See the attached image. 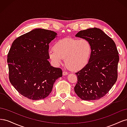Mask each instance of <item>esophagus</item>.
<instances>
[{
    "mask_svg": "<svg viewBox=\"0 0 127 127\" xmlns=\"http://www.w3.org/2000/svg\"><path fill=\"white\" fill-rule=\"evenodd\" d=\"M68 74V72H67V71H63V76H66V75H67Z\"/></svg>",
    "mask_w": 127,
    "mask_h": 127,
    "instance_id": "esophagus-1",
    "label": "esophagus"
}]
</instances>
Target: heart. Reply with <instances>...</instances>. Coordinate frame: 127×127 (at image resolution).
Segmentation results:
<instances>
[{
  "label": "heart",
  "instance_id": "1",
  "mask_svg": "<svg viewBox=\"0 0 127 127\" xmlns=\"http://www.w3.org/2000/svg\"><path fill=\"white\" fill-rule=\"evenodd\" d=\"M92 51V45L88 40L68 37L57 42L53 50L49 51V57L56 66L64 59L65 64L70 69L78 71L89 62Z\"/></svg>",
  "mask_w": 127,
  "mask_h": 127
}]
</instances>
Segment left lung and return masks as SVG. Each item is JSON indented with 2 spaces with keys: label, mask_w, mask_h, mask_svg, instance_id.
I'll list each match as a JSON object with an SVG mask.
<instances>
[{
  "label": "left lung",
  "mask_w": 127,
  "mask_h": 127,
  "mask_svg": "<svg viewBox=\"0 0 127 127\" xmlns=\"http://www.w3.org/2000/svg\"><path fill=\"white\" fill-rule=\"evenodd\" d=\"M90 42L92 51L86 66L76 73V94L83 100L92 101L105 95L118 78L119 53L113 40L96 28L80 31L75 35Z\"/></svg>",
  "instance_id": "obj_1"
}]
</instances>
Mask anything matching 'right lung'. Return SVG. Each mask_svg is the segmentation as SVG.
Segmentation results:
<instances>
[{
	"label": "right lung",
	"mask_w": 127,
	"mask_h": 127,
	"mask_svg": "<svg viewBox=\"0 0 127 127\" xmlns=\"http://www.w3.org/2000/svg\"><path fill=\"white\" fill-rule=\"evenodd\" d=\"M57 34L34 29L17 37L7 55L10 82L19 93L32 100L47 97L56 80L62 77L60 68L48 60L49 43Z\"/></svg>",
	"instance_id": "right-lung-1"
}]
</instances>
